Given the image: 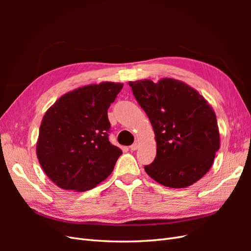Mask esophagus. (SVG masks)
Returning a JSON list of instances; mask_svg holds the SVG:
<instances>
[{"mask_svg":"<svg viewBox=\"0 0 251 251\" xmlns=\"http://www.w3.org/2000/svg\"><path fill=\"white\" fill-rule=\"evenodd\" d=\"M137 149H138V144H137V143H133L132 146L130 147V150H131V151H136Z\"/></svg>","mask_w":251,"mask_h":251,"instance_id":"esophagus-1","label":"esophagus"}]
</instances>
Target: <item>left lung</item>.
I'll return each mask as SVG.
<instances>
[{
	"label": "left lung",
	"instance_id": "8db88e82",
	"mask_svg": "<svg viewBox=\"0 0 251 251\" xmlns=\"http://www.w3.org/2000/svg\"><path fill=\"white\" fill-rule=\"evenodd\" d=\"M155 133L157 154L144 166L158 183L172 188L194 184L206 174L220 149L214 109L185 82L162 78L128 81Z\"/></svg>",
	"mask_w": 251,
	"mask_h": 251
}]
</instances>
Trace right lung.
<instances>
[{
	"mask_svg": "<svg viewBox=\"0 0 251 251\" xmlns=\"http://www.w3.org/2000/svg\"><path fill=\"white\" fill-rule=\"evenodd\" d=\"M123 87L104 81L77 88L60 96L45 113L36 155L58 187L86 192L113 172L123 151L109 141L108 109Z\"/></svg>",
	"mask_w": 251,
	"mask_h": 251,
	"instance_id": "1",
	"label": "right lung"
}]
</instances>
